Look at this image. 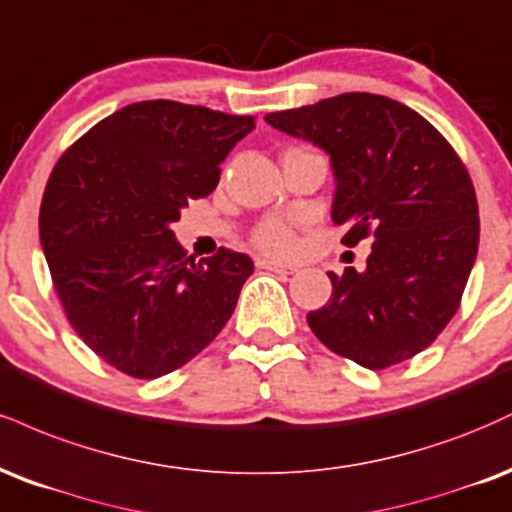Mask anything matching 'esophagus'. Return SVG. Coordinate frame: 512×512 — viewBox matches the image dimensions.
<instances>
[{"label": "esophagus", "mask_w": 512, "mask_h": 512, "mask_svg": "<svg viewBox=\"0 0 512 512\" xmlns=\"http://www.w3.org/2000/svg\"><path fill=\"white\" fill-rule=\"evenodd\" d=\"M258 268H266V270H273V273H282V275H292L294 266H282V263H275V261H266V258H258L256 261Z\"/></svg>", "instance_id": "34e87169"}]
</instances>
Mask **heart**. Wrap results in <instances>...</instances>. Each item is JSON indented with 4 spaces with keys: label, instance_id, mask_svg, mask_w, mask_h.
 I'll list each match as a JSON object with an SVG mask.
<instances>
[{
    "label": "heart",
    "instance_id": "obj_1",
    "mask_svg": "<svg viewBox=\"0 0 512 512\" xmlns=\"http://www.w3.org/2000/svg\"><path fill=\"white\" fill-rule=\"evenodd\" d=\"M251 244L268 256H290L297 249V237L287 222L263 220L251 232Z\"/></svg>",
    "mask_w": 512,
    "mask_h": 512
}]
</instances>
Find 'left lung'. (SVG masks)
I'll return each mask as SVG.
<instances>
[{"label": "left lung", "mask_w": 512, "mask_h": 512, "mask_svg": "<svg viewBox=\"0 0 512 512\" xmlns=\"http://www.w3.org/2000/svg\"><path fill=\"white\" fill-rule=\"evenodd\" d=\"M266 122L330 155L342 244L374 239L364 273H328L333 297L306 316L316 338L374 371L426 350L458 311L477 258L465 162L422 114L386 95L342 93Z\"/></svg>", "instance_id": "obj_1"}]
</instances>
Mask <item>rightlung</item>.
Returning a JSON list of instances; mask_svg holds the SVG:
<instances>
[{
    "mask_svg": "<svg viewBox=\"0 0 512 512\" xmlns=\"http://www.w3.org/2000/svg\"><path fill=\"white\" fill-rule=\"evenodd\" d=\"M237 117L146 100L64 150L40 203V244L64 314L102 362L158 378L230 321L254 261L220 246L194 261L172 222L220 182V162L254 129Z\"/></svg>",
    "mask_w": 512,
    "mask_h": 512,
    "instance_id": "obj_1",
    "label": "right lung"
}]
</instances>
